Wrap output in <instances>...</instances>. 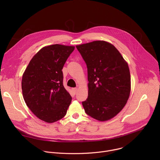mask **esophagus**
I'll return each mask as SVG.
<instances>
[{"label":"esophagus","mask_w":160,"mask_h":160,"mask_svg":"<svg viewBox=\"0 0 160 160\" xmlns=\"http://www.w3.org/2000/svg\"><path fill=\"white\" fill-rule=\"evenodd\" d=\"M72 90H73V93H74V94H76L77 91V90H78V88H73Z\"/></svg>","instance_id":"1"}]
</instances>
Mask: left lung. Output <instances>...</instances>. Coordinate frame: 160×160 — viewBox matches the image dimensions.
<instances>
[{
  "label": "left lung",
  "instance_id": "obj_1",
  "mask_svg": "<svg viewBox=\"0 0 160 160\" xmlns=\"http://www.w3.org/2000/svg\"><path fill=\"white\" fill-rule=\"evenodd\" d=\"M88 74V98L82 102L88 115L105 122L117 116L127 102L131 90L127 62L114 45L96 40L77 45Z\"/></svg>",
  "mask_w": 160,
  "mask_h": 160
}]
</instances>
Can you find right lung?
Wrapping results in <instances>:
<instances>
[{"label":"right lung","mask_w":160,"mask_h":160,"mask_svg":"<svg viewBox=\"0 0 160 160\" xmlns=\"http://www.w3.org/2000/svg\"><path fill=\"white\" fill-rule=\"evenodd\" d=\"M75 46L54 44L42 48L32 58L22 77L23 99L34 115L47 123L62 118L72 97L62 84V69Z\"/></svg>","instance_id":"add662e5"}]
</instances>
